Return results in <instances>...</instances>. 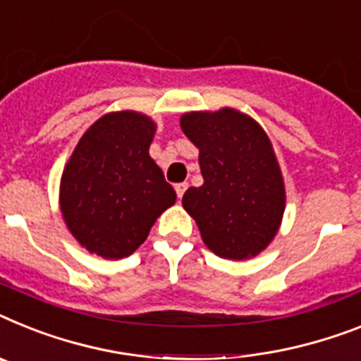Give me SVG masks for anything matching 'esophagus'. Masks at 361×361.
<instances>
[{
    "label": "esophagus",
    "mask_w": 361,
    "mask_h": 361,
    "mask_svg": "<svg viewBox=\"0 0 361 361\" xmlns=\"http://www.w3.org/2000/svg\"><path fill=\"white\" fill-rule=\"evenodd\" d=\"M174 189H176V195H178V198H183V195H185V190L189 189V183H187V181H183V183H176L174 185Z\"/></svg>",
    "instance_id": "esophagus-1"
}]
</instances>
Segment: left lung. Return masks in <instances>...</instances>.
I'll list each match as a JSON object with an SVG mask.
<instances>
[{"label": "left lung", "instance_id": "1", "mask_svg": "<svg viewBox=\"0 0 361 361\" xmlns=\"http://www.w3.org/2000/svg\"><path fill=\"white\" fill-rule=\"evenodd\" d=\"M180 126L198 148L204 185L183 195L202 240L214 255L253 259L269 246L283 222L286 190L264 128L235 108L187 111Z\"/></svg>", "mask_w": 361, "mask_h": 361}]
</instances>
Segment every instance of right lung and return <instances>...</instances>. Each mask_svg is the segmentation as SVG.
<instances>
[{"mask_svg":"<svg viewBox=\"0 0 361 361\" xmlns=\"http://www.w3.org/2000/svg\"><path fill=\"white\" fill-rule=\"evenodd\" d=\"M156 123L141 111H110L84 132L60 178V213L75 240L102 259L132 255L176 204L148 148Z\"/></svg>","mask_w":361,"mask_h":361,"instance_id":"1","label":"right lung"}]
</instances>
